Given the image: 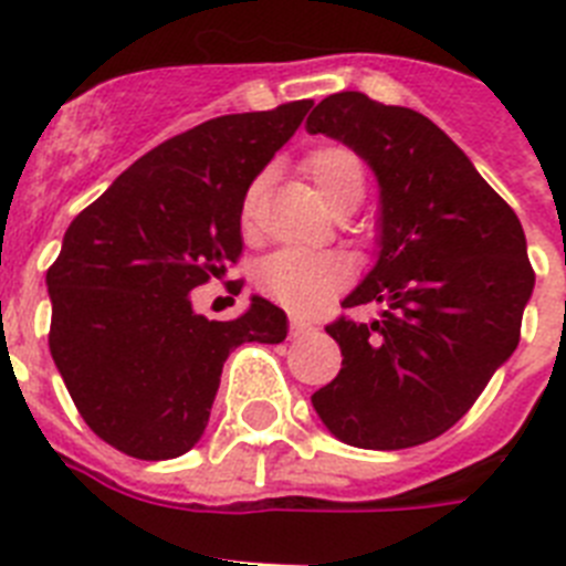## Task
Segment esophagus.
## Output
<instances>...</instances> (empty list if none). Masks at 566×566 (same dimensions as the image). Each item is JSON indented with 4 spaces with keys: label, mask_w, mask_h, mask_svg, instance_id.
<instances>
[{
    "label": "esophagus",
    "mask_w": 566,
    "mask_h": 566,
    "mask_svg": "<svg viewBox=\"0 0 566 566\" xmlns=\"http://www.w3.org/2000/svg\"><path fill=\"white\" fill-rule=\"evenodd\" d=\"M289 326H292V337H300V334H306L314 328L306 317H297V314H292V317H289Z\"/></svg>",
    "instance_id": "obj_1"
}]
</instances>
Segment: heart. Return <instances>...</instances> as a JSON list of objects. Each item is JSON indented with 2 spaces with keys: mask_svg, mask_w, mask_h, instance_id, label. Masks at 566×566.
<instances>
[{
  "mask_svg": "<svg viewBox=\"0 0 566 566\" xmlns=\"http://www.w3.org/2000/svg\"><path fill=\"white\" fill-rule=\"evenodd\" d=\"M303 169L314 181L323 201L334 212L357 209L365 195V169L363 161L348 147H319L303 161ZM260 198H263V178L249 184L243 195V223H252L258 214ZM352 280V269L343 258L328 252H303V249H280L269 254L258 269V286L266 297L277 300L280 306L292 312H312L323 306L326 300L343 292Z\"/></svg>",
  "mask_w": 566,
  "mask_h": 566,
  "instance_id": "1",
  "label": "heart"
}]
</instances>
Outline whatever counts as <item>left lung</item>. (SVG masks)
I'll list each match as a JSON object with an SVG mask.
<instances>
[{"mask_svg":"<svg viewBox=\"0 0 566 566\" xmlns=\"http://www.w3.org/2000/svg\"><path fill=\"white\" fill-rule=\"evenodd\" d=\"M306 129L343 142L379 184L377 263L343 300L379 319H334L343 368L314 391L328 431L368 451L431 442L516 352L536 274L516 212L422 113L334 93Z\"/></svg>","mask_w":566,"mask_h":566,"instance_id":"8db88e82","label":"left lung"}]
</instances>
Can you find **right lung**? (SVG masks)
I'll return each mask as SVG.
<instances>
[{
    "instance_id": "right-lung-1",
    "label": "right lung",
    "mask_w": 566,
    "mask_h": 566,
    "mask_svg": "<svg viewBox=\"0 0 566 566\" xmlns=\"http://www.w3.org/2000/svg\"><path fill=\"white\" fill-rule=\"evenodd\" d=\"M312 98L203 122L142 155L76 214L48 269L50 354L90 431L135 459H175L209 422L223 363L283 343L286 312L254 294L207 319L189 292L243 252L240 207Z\"/></svg>"
}]
</instances>
